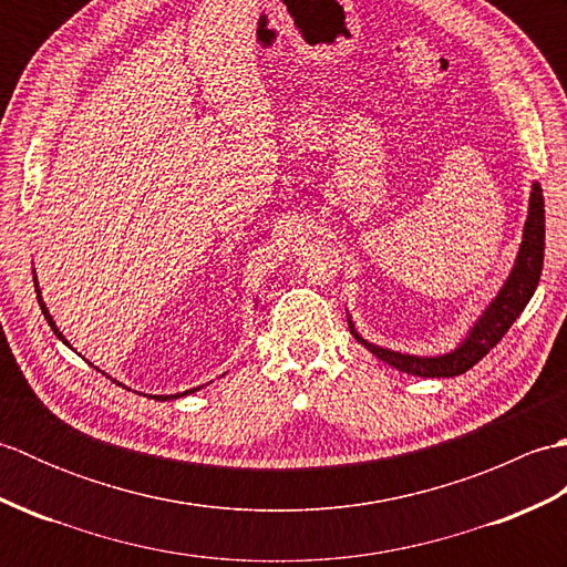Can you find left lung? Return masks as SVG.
Returning a JSON list of instances; mask_svg holds the SVG:
<instances>
[{"mask_svg":"<svg viewBox=\"0 0 567 567\" xmlns=\"http://www.w3.org/2000/svg\"><path fill=\"white\" fill-rule=\"evenodd\" d=\"M544 246H546V212H544V189L538 183L532 185V199H528V216L524 224V238L519 252H516L514 268L507 277V282L502 285L497 297L492 299L489 307L483 311L473 329L467 331L463 343L451 353L443 355H409L400 351H390V348H382L365 341L353 327V321L348 319V327L355 336L358 343H363L372 355H378L384 363L406 372V375H419V378H455L463 375L475 363H480L492 348H495L502 336L509 331L516 317L522 315L528 299L534 297L538 280H540V268H544Z\"/></svg>","mask_w":567,"mask_h":567,"instance_id":"obj_1","label":"left lung"}]
</instances>
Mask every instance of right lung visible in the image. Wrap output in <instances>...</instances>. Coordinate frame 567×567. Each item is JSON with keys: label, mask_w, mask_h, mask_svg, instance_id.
I'll return each instance as SVG.
<instances>
[{"label": "right lung", "mask_w": 567, "mask_h": 567, "mask_svg": "<svg viewBox=\"0 0 567 567\" xmlns=\"http://www.w3.org/2000/svg\"><path fill=\"white\" fill-rule=\"evenodd\" d=\"M33 285H35V295H39V305H41V311H43V317H45V321H48V327L53 329V333L58 336L60 341H63L65 346H70L68 343V339L63 333H60V329L55 327V321H53V317H51V311H48V307H45V302H43V297H41V290H39V280H35V275H33ZM116 384H122V382H116ZM199 388H195V390H187V392H183V394H153V400H158V402H165V400H177V396H185V394H192V392H197Z\"/></svg>", "instance_id": "1"}]
</instances>
